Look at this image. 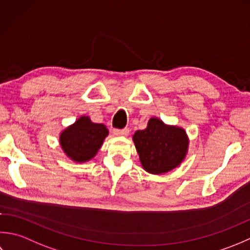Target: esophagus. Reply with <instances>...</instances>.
<instances>
[{
    "instance_id": "1",
    "label": "esophagus",
    "mask_w": 250,
    "mask_h": 250,
    "mask_svg": "<svg viewBox=\"0 0 250 250\" xmlns=\"http://www.w3.org/2000/svg\"><path fill=\"white\" fill-rule=\"evenodd\" d=\"M114 135L116 136H127L129 134V129L128 128H124V129H114L113 130Z\"/></svg>"
}]
</instances>
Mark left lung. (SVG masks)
Listing matches in <instances>:
<instances>
[{"label": "left lung", "instance_id": "left-lung-1", "mask_svg": "<svg viewBox=\"0 0 250 250\" xmlns=\"http://www.w3.org/2000/svg\"><path fill=\"white\" fill-rule=\"evenodd\" d=\"M144 169L162 175L179 166L186 159L189 137L182 127L167 125L162 120L151 118L146 128L132 136Z\"/></svg>", "mask_w": 250, "mask_h": 250}]
</instances>
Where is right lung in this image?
Here are the masks:
<instances>
[{
    "label": "right lung",
    "instance_id": "right-lung-1",
    "mask_svg": "<svg viewBox=\"0 0 250 250\" xmlns=\"http://www.w3.org/2000/svg\"><path fill=\"white\" fill-rule=\"evenodd\" d=\"M108 135L105 125L93 123L89 116L82 115L60 132L59 144L70 160L85 163L94 159Z\"/></svg>",
    "mask_w": 250,
    "mask_h": 250
}]
</instances>
